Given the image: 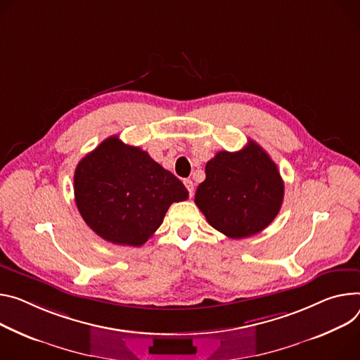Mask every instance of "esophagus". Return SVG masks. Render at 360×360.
Wrapping results in <instances>:
<instances>
[{
  "label": "esophagus",
  "mask_w": 360,
  "mask_h": 360,
  "mask_svg": "<svg viewBox=\"0 0 360 360\" xmlns=\"http://www.w3.org/2000/svg\"><path fill=\"white\" fill-rule=\"evenodd\" d=\"M184 184H185V186H186V189L189 192V197H192V195H193V182L191 179H185Z\"/></svg>",
  "instance_id": "1"
}]
</instances>
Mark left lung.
I'll list each match as a JSON object with an SVG mask.
<instances>
[{"label": "left lung", "instance_id": "obj_1", "mask_svg": "<svg viewBox=\"0 0 360 360\" xmlns=\"http://www.w3.org/2000/svg\"><path fill=\"white\" fill-rule=\"evenodd\" d=\"M284 182L269 153L248 141L238 152H218L205 167V181L195 204L215 230L230 238H247L277 217Z\"/></svg>", "mask_w": 360, "mask_h": 360}]
</instances>
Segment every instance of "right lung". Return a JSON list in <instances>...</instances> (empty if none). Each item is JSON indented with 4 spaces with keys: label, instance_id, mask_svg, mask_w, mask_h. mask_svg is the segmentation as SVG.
<instances>
[{
    "label": "right lung",
    "instance_id": "obj_1",
    "mask_svg": "<svg viewBox=\"0 0 360 360\" xmlns=\"http://www.w3.org/2000/svg\"><path fill=\"white\" fill-rule=\"evenodd\" d=\"M75 200L97 236L112 244L141 247L171 204L188 200V191L148 152L110 136L79 162Z\"/></svg>",
    "mask_w": 360,
    "mask_h": 360
}]
</instances>
